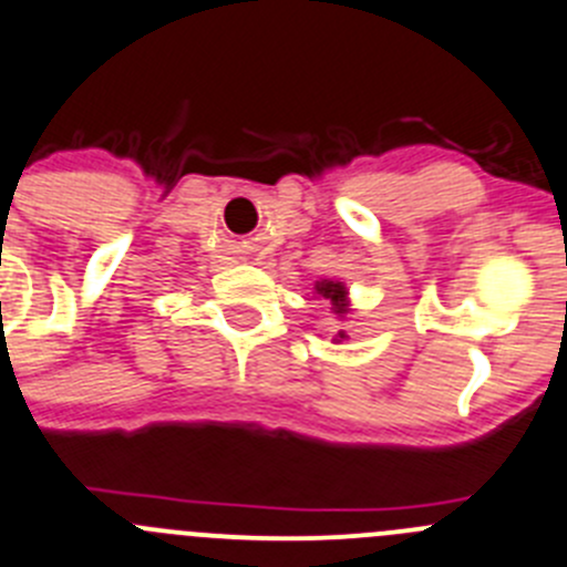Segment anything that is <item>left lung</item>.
<instances>
[{"mask_svg":"<svg viewBox=\"0 0 567 567\" xmlns=\"http://www.w3.org/2000/svg\"><path fill=\"white\" fill-rule=\"evenodd\" d=\"M315 289L320 298H326L328 303H331L333 315H348V289H344L342 280H317ZM337 339H344V331H339Z\"/></svg>","mask_w":567,"mask_h":567,"instance_id":"1","label":"left lung"}]
</instances>
